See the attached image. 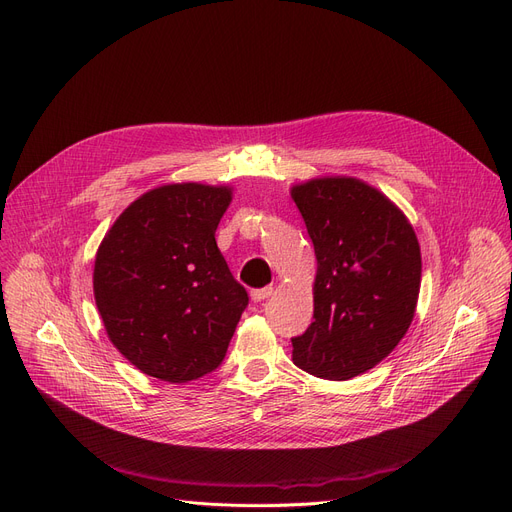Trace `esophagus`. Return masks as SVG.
I'll use <instances>...</instances> for the list:
<instances>
[{
  "label": "esophagus",
  "instance_id": "34e87169",
  "mask_svg": "<svg viewBox=\"0 0 512 512\" xmlns=\"http://www.w3.org/2000/svg\"><path fill=\"white\" fill-rule=\"evenodd\" d=\"M272 291H274V288H272V286H263V288H253V291H251V299H253L255 303H259V301H263V299H268V297L272 295Z\"/></svg>",
  "mask_w": 512,
  "mask_h": 512
}]
</instances>
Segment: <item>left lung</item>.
Masks as SVG:
<instances>
[{
    "label": "left lung",
    "instance_id": "obj_1",
    "mask_svg": "<svg viewBox=\"0 0 512 512\" xmlns=\"http://www.w3.org/2000/svg\"><path fill=\"white\" fill-rule=\"evenodd\" d=\"M314 242V322L293 337V362L328 381L353 379L402 341L420 291V247L406 215L353 177L293 188Z\"/></svg>",
    "mask_w": 512,
    "mask_h": 512
}]
</instances>
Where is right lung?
Instances as JSON below:
<instances>
[{
	"mask_svg": "<svg viewBox=\"0 0 512 512\" xmlns=\"http://www.w3.org/2000/svg\"><path fill=\"white\" fill-rule=\"evenodd\" d=\"M230 201V188H154L100 244L94 295L108 339L154 379L188 383L213 372L249 305L215 242Z\"/></svg>",
	"mask_w": 512,
	"mask_h": 512,
	"instance_id": "add662e5",
	"label": "right lung"
}]
</instances>
